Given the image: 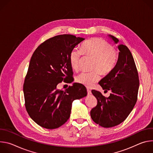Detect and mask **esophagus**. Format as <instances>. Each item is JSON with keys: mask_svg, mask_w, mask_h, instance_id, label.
<instances>
[{"mask_svg": "<svg viewBox=\"0 0 153 153\" xmlns=\"http://www.w3.org/2000/svg\"><path fill=\"white\" fill-rule=\"evenodd\" d=\"M87 94H88V95H90L91 94V91L90 89H87Z\"/></svg>", "mask_w": 153, "mask_h": 153, "instance_id": "34e87169", "label": "esophagus"}]
</instances>
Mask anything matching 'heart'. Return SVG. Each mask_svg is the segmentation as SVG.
Instances as JSON below:
<instances>
[{"mask_svg":"<svg viewBox=\"0 0 153 153\" xmlns=\"http://www.w3.org/2000/svg\"><path fill=\"white\" fill-rule=\"evenodd\" d=\"M83 55L94 58L91 73H80L76 80L86 87H90L97 82L100 79V73L108 75L114 69L117 60V50L110 45L106 40L100 37H94L86 40L80 47V50L74 48L69 55L71 67L74 71L79 69L80 62Z\"/></svg>","mask_w":153,"mask_h":153,"instance_id":"b5f03b06","label":"heart"}]
</instances>
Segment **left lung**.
<instances>
[{
  "mask_svg": "<svg viewBox=\"0 0 153 153\" xmlns=\"http://www.w3.org/2000/svg\"><path fill=\"white\" fill-rule=\"evenodd\" d=\"M110 37L118 43L116 37ZM117 47L120 52L116 66L99 82L103 90L111 91L110 96L105 97L100 91H91L97 100L90 111L91 119L104 128L113 127L123 122L137 100L139 79L134 58L126 45L119 44Z\"/></svg>",
  "mask_w": 153,
  "mask_h": 153,
  "instance_id": "obj_1",
  "label": "left lung"
}]
</instances>
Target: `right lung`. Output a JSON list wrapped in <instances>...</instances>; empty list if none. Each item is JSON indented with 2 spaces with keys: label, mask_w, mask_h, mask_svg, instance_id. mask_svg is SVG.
I'll return each mask as SVG.
<instances>
[{
  "label": "right lung",
  "mask_w": 153,
  "mask_h": 153,
  "mask_svg": "<svg viewBox=\"0 0 153 153\" xmlns=\"http://www.w3.org/2000/svg\"><path fill=\"white\" fill-rule=\"evenodd\" d=\"M84 38L61 34L48 39L36 49L31 58L23 90L30 117L39 126L57 128L70 116L73 102L86 96L85 86L79 83L62 91L56 88L64 81L71 83L70 51Z\"/></svg>",
  "instance_id": "add662e5"
}]
</instances>
